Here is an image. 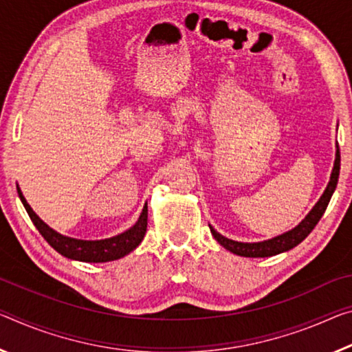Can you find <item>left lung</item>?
<instances>
[{
  "instance_id": "8db88e82",
  "label": "left lung",
  "mask_w": 352,
  "mask_h": 352,
  "mask_svg": "<svg viewBox=\"0 0 352 352\" xmlns=\"http://www.w3.org/2000/svg\"><path fill=\"white\" fill-rule=\"evenodd\" d=\"M338 175H340V148L337 146L336 163H333L331 180H329L327 188L324 189V192H322V196L320 197V200H318L314 208H311L310 213L299 222V226H296L285 233H282V235L266 239V241H260V243H239V241H233V239L222 236L221 233H217L214 228L210 226L211 235L214 236L216 241L219 243L222 248L230 250L232 254H236L241 256H252V258H258V256H261V258H263V256H272V255L287 252V250L298 246L300 241H304V239L309 236V233L314 230L318 222H320L321 216L324 214V211L327 208L329 200H331L332 194L337 188Z\"/></svg>"
}]
</instances>
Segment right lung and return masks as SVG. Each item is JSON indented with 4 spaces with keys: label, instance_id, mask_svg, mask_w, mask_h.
<instances>
[{
    "label": "right lung",
    "instance_id": "obj_1",
    "mask_svg": "<svg viewBox=\"0 0 352 352\" xmlns=\"http://www.w3.org/2000/svg\"><path fill=\"white\" fill-rule=\"evenodd\" d=\"M16 192L23 204L25 210L30 214L32 224L36 226L38 233L45 238V241L52 246L54 250H58L60 255L67 256L70 260L78 261H87V263H104V261H113L117 258H122L131 250H135L147 232V204L144 205L142 213L135 226L128 228L126 232L116 235L113 238L106 239H97V241H86V239H76L70 236H64L48 227L41 217H38L30 204L21 192V189L16 186Z\"/></svg>",
    "mask_w": 352,
    "mask_h": 352
}]
</instances>
